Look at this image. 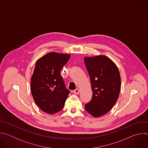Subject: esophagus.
Returning a JSON list of instances; mask_svg holds the SVG:
<instances>
[{"mask_svg":"<svg viewBox=\"0 0 148 148\" xmlns=\"http://www.w3.org/2000/svg\"><path fill=\"white\" fill-rule=\"evenodd\" d=\"M73 92L75 94H79V90L78 88H76L75 90H74Z\"/></svg>","mask_w":148,"mask_h":148,"instance_id":"1","label":"esophagus"}]
</instances>
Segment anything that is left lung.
<instances>
[{"instance_id": "8db88e82", "label": "left lung", "mask_w": 148, "mask_h": 148, "mask_svg": "<svg viewBox=\"0 0 148 148\" xmlns=\"http://www.w3.org/2000/svg\"><path fill=\"white\" fill-rule=\"evenodd\" d=\"M92 97L85 104L86 110L94 117L107 114L115 104L121 90V77L115 63L105 56L85 57Z\"/></svg>"}]
</instances>
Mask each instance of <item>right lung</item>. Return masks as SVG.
Listing matches in <instances>:
<instances>
[{
    "label": "right lung",
    "mask_w": 148,
    "mask_h": 148,
    "mask_svg": "<svg viewBox=\"0 0 148 148\" xmlns=\"http://www.w3.org/2000/svg\"><path fill=\"white\" fill-rule=\"evenodd\" d=\"M70 56L47 53L36 63L31 78V91L36 104L43 111L53 114L61 111L70 93L60 71Z\"/></svg>",
    "instance_id": "obj_1"
}]
</instances>
